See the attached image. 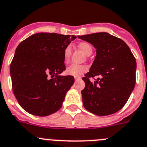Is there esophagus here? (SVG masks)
<instances>
[{
	"mask_svg": "<svg viewBox=\"0 0 147 147\" xmlns=\"http://www.w3.org/2000/svg\"><path fill=\"white\" fill-rule=\"evenodd\" d=\"M81 77H75V80L78 81V80H80Z\"/></svg>",
	"mask_w": 147,
	"mask_h": 147,
	"instance_id": "34e87169",
	"label": "esophagus"
}]
</instances>
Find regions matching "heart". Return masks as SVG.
Returning a JSON list of instances; mask_svg holds the SVG:
<instances>
[{
	"instance_id": "1",
	"label": "heart",
	"mask_w": 147,
	"mask_h": 147,
	"mask_svg": "<svg viewBox=\"0 0 147 147\" xmlns=\"http://www.w3.org/2000/svg\"><path fill=\"white\" fill-rule=\"evenodd\" d=\"M79 47L84 53L87 55H90L92 53V46L90 45L89 43L87 42H81L79 44ZM71 46L68 45L64 49V54H63V57H64V61L68 62L69 60L70 57H71ZM88 68L85 65H79L74 63L71 64V65L67 68L66 72L68 75H71L73 76H80L81 75H82L84 73L87 72Z\"/></svg>"
}]
</instances>
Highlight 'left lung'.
Instances as JSON below:
<instances>
[{"instance_id":"obj_1","label":"left lung","mask_w":147,"mask_h":147,"mask_svg":"<svg viewBox=\"0 0 147 147\" xmlns=\"http://www.w3.org/2000/svg\"><path fill=\"white\" fill-rule=\"evenodd\" d=\"M93 45L96 56L90 71L82 78L84 107L98 116L114 114L127 103L136 84V61L128 46L107 33L78 36ZM100 76L94 83L90 78Z\"/></svg>"}]
</instances>
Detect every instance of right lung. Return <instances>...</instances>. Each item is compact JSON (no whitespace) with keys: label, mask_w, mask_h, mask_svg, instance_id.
<instances>
[{"label":"right lung","mask_w":147,"mask_h":147,"mask_svg":"<svg viewBox=\"0 0 147 147\" xmlns=\"http://www.w3.org/2000/svg\"><path fill=\"white\" fill-rule=\"evenodd\" d=\"M76 38L58 33H36L17 47L10 65L12 90L19 104L33 115L46 117L58 111L72 76H59L65 70V48Z\"/></svg>","instance_id":"1"}]
</instances>
